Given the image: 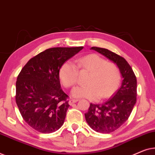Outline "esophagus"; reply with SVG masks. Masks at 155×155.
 Masks as SVG:
<instances>
[{
	"label": "esophagus",
	"mask_w": 155,
	"mask_h": 155,
	"mask_svg": "<svg viewBox=\"0 0 155 155\" xmlns=\"http://www.w3.org/2000/svg\"><path fill=\"white\" fill-rule=\"evenodd\" d=\"M78 101V100L77 99H71L69 101V104H70V105H72L74 103H76V102H77Z\"/></svg>",
	"instance_id": "34e87169"
}]
</instances>
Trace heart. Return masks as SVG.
Returning <instances> with one entry per match:
<instances>
[{
    "mask_svg": "<svg viewBox=\"0 0 155 155\" xmlns=\"http://www.w3.org/2000/svg\"><path fill=\"white\" fill-rule=\"evenodd\" d=\"M77 65L67 61L60 67L59 76L63 86L69 88L77 82L78 70L90 72L87 86H77L71 91L74 97H85L91 100L108 98L118 89L121 82V73L118 66L108 62L97 54L82 57L77 60Z\"/></svg>",
    "mask_w": 155,
    "mask_h": 155,
    "instance_id": "obj_1",
    "label": "heart"
}]
</instances>
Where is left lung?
<instances>
[{"label": "left lung", "mask_w": 155, "mask_h": 155, "mask_svg": "<svg viewBox=\"0 0 155 155\" xmlns=\"http://www.w3.org/2000/svg\"><path fill=\"white\" fill-rule=\"evenodd\" d=\"M114 62L120 70L122 83L120 88L107 101L102 104L91 103L85 114L86 122L95 131L110 134L121 126L129 117L136 102L137 80L131 67L120 55L102 48L92 47Z\"/></svg>", "instance_id": "obj_1"}]
</instances>
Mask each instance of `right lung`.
<instances>
[{
  "label": "right lung",
  "instance_id": "obj_1",
  "mask_svg": "<svg viewBox=\"0 0 155 155\" xmlns=\"http://www.w3.org/2000/svg\"><path fill=\"white\" fill-rule=\"evenodd\" d=\"M84 47L52 48L28 61L16 81L15 100L19 112L37 131L51 134L64 124L69 104L61 89L60 67Z\"/></svg>",
  "mask_w": 155,
  "mask_h": 155
}]
</instances>
